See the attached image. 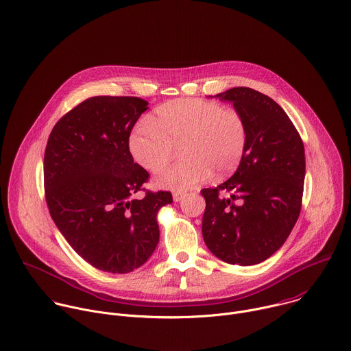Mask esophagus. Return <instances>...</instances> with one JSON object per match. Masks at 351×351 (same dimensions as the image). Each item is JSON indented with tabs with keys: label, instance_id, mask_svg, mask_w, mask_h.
<instances>
[{
	"label": "esophagus",
	"instance_id": "1",
	"mask_svg": "<svg viewBox=\"0 0 351 351\" xmlns=\"http://www.w3.org/2000/svg\"><path fill=\"white\" fill-rule=\"evenodd\" d=\"M182 197H184V193H181V192H174L173 193V200L174 202H180V200H182Z\"/></svg>",
	"mask_w": 351,
	"mask_h": 351
}]
</instances>
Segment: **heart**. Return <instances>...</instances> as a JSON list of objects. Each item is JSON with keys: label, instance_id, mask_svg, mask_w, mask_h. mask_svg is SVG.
I'll return each instance as SVG.
<instances>
[{"label": "heart", "instance_id": "obj_1", "mask_svg": "<svg viewBox=\"0 0 351 351\" xmlns=\"http://www.w3.org/2000/svg\"><path fill=\"white\" fill-rule=\"evenodd\" d=\"M248 143V125L234 108L186 97L158 107L149 122L138 123L130 133L129 149L148 171H159L180 145L182 159L162 170L155 184L184 192L206 181L233 173L241 163Z\"/></svg>", "mask_w": 351, "mask_h": 351}]
</instances>
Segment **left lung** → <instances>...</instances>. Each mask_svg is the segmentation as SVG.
<instances>
[{"label": "left lung", "instance_id": "left-lung-1", "mask_svg": "<svg viewBox=\"0 0 351 351\" xmlns=\"http://www.w3.org/2000/svg\"><path fill=\"white\" fill-rule=\"evenodd\" d=\"M213 97V96H211ZM233 103L248 125V143L236 173L206 199L202 233L223 262L256 265L271 256L295 226L303 196L304 147L284 110L251 88L217 95Z\"/></svg>", "mask_w": 351, "mask_h": 351}]
</instances>
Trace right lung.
I'll use <instances>...</instances> for the list:
<instances>
[{
    "label": "right lung",
    "instance_id": "obj_1",
    "mask_svg": "<svg viewBox=\"0 0 351 351\" xmlns=\"http://www.w3.org/2000/svg\"><path fill=\"white\" fill-rule=\"evenodd\" d=\"M148 101L132 96L86 99L55 125L44 156L45 199L74 251L99 270L129 273L159 241L156 215L173 203L169 191L143 188L148 171L129 149ZM144 190L143 199L132 195Z\"/></svg>",
    "mask_w": 351,
    "mask_h": 351
}]
</instances>
